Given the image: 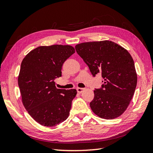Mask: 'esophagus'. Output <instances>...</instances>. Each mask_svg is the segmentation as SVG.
I'll use <instances>...</instances> for the list:
<instances>
[{"label": "esophagus", "mask_w": 153, "mask_h": 153, "mask_svg": "<svg viewBox=\"0 0 153 153\" xmlns=\"http://www.w3.org/2000/svg\"><path fill=\"white\" fill-rule=\"evenodd\" d=\"M84 90H85V89H84V88H79V87H78V88H77V92H78L79 93H82Z\"/></svg>", "instance_id": "1"}]
</instances>
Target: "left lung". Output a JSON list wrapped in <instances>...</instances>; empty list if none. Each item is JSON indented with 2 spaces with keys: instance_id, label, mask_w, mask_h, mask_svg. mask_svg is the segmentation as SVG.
Masks as SVG:
<instances>
[{
  "instance_id": "left-lung-1",
  "label": "left lung",
  "mask_w": 153,
  "mask_h": 153,
  "mask_svg": "<svg viewBox=\"0 0 153 153\" xmlns=\"http://www.w3.org/2000/svg\"><path fill=\"white\" fill-rule=\"evenodd\" d=\"M76 52L89 66L93 76L100 74L102 88L94 91L90 102L92 111L101 118H118L128 108L137 85L134 60L124 48L105 40L77 44Z\"/></svg>"
}]
</instances>
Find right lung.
Returning <instances> with one entry per match:
<instances>
[{"instance_id": "1", "label": "right lung", "mask_w": 153, "mask_h": 153, "mask_svg": "<svg viewBox=\"0 0 153 153\" xmlns=\"http://www.w3.org/2000/svg\"><path fill=\"white\" fill-rule=\"evenodd\" d=\"M75 53L70 45L41 46L23 59L18 76L22 101L39 124L54 127L69 116L76 89H60L54 80L62 76L64 62Z\"/></svg>"}]
</instances>
